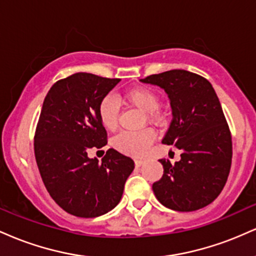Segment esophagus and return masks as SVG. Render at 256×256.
<instances>
[{
	"label": "esophagus",
	"instance_id": "obj_1",
	"mask_svg": "<svg viewBox=\"0 0 256 256\" xmlns=\"http://www.w3.org/2000/svg\"><path fill=\"white\" fill-rule=\"evenodd\" d=\"M134 164H136L137 167H140L143 164H144V161H143L142 158H136V160H134Z\"/></svg>",
	"mask_w": 256,
	"mask_h": 256
}]
</instances>
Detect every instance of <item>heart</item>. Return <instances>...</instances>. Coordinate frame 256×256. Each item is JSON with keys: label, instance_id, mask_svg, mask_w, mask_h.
I'll return each mask as SVG.
<instances>
[{"label": "heart", "instance_id": "b5f03b06", "mask_svg": "<svg viewBox=\"0 0 256 256\" xmlns=\"http://www.w3.org/2000/svg\"><path fill=\"white\" fill-rule=\"evenodd\" d=\"M126 104L136 107L144 112L146 120L149 124H158L161 119L158 112L160 98L155 91L146 86H136L126 90L120 98ZM98 114L101 124L104 128L116 130L119 122L120 101L114 94H107L98 106ZM154 140V134L150 130H140L137 132L122 131L116 134L113 140V146L116 150L132 156H142Z\"/></svg>", "mask_w": 256, "mask_h": 256}]
</instances>
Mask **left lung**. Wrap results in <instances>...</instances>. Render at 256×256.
<instances>
[{
	"mask_svg": "<svg viewBox=\"0 0 256 256\" xmlns=\"http://www.w3.org/2000/svg\"><path fill=\"white\" fill-rule=\"evenodd\" d=\"M162 88L172 107V122L162 143L180 149V160H158L164 167L152 192L161 204L192 212L219 196L231 168V132L212 84L185 70L152 74L144 79Z\"/></svg>",
	"mask_w": 256,
	"mask_h": 256,
	"instance_id": "1",
	"label": "left lung"
}]
</instances>
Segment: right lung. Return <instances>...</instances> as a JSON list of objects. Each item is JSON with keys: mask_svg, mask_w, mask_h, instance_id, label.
I'll return each mask as SVG.
<instances>
[{"mask_svg": "<svg viewBox=\"0 0 256 256\" xmlns=\"http://www.w3.org/2000/svg\"><path fill=\"white\" fill-rule=\"evenodd\" d=\"M119 82L74 73L58 80L44 98L34 134V156L49 195L72 216L95 218L113 210L134 168L131 158L113 148L101 162L88 156L90 148L107 144L98 106Z\"/></svg>", "mask_w": 256, "mask_h": 256, "instance_id": "1", "label": "right lung"}]
</instances>
